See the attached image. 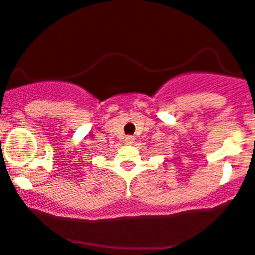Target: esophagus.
I'll return each mask as SVG.
<instances>
[{
	"instance_id": "obj_1",
	"label": "esophagus",
	"mask_w": 255,
	"mask_h": 255,
	"mask_svg": "<svg viewBox=\"0 0 255 255\" xmlns=\"http://www.w3.org/2000/svg\"><path fill=\"white\" fill-rule=\"evenodd\" d=\"M134 140H135V137H133V135H127L125 139V142L127 143V144H133V143H134Z\"/></svg>"
}]
</instances>
